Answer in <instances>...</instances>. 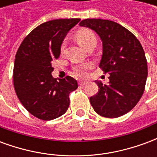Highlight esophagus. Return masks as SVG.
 Segmentation results:
<instances>
[{
	"mask_svg": "<svg viewBox=\"0 0 157 157\" xmlns=\"http://www.w3.org/2000/svg\"><path fill=\"white\" fill-rule=\"evenodd\" d=\"M86 83H87V82H86V81H80V82H79V85L84 86L86 85Z\"/></svg>",
	"mask_w": 157,
	"mask_h": 157,
	"instance_id": "34e87169",
	"label": "esophagus"
}]
</instances>
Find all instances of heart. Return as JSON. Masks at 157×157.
Listing matches in <instances>:
<instances>
[{"label":"heart","mask_w":157,"mask_h":157,"mask_svg":"<svg viewBox=\"0 0 157 157\" xmlns=\"http://www.w3.org/2000/svg\"><path fill=\"white\" fill-rule=\"evenodd\" d=\"M94 39H96V36L94 34V33L91 31V30H89V29H82L77 33V40L80 43V44L83 46V47H85V48L87 46V44L90 42L94 40ZM65 42H64L61 46L62 51L65 49ZM92 67V63L86 62V63H80V64L75 65L73 67V70H74L75 75L81 76V77H84V76L87 75V72Z\"/></svg>","instance_id":"heart-1"}]
</instances>
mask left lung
Listing matches in <instances>:
<instances>
[{
  "label": "left lung",
  "mask_w": 157,
  "mask_h": 157,
  "mask_svg": "<svg viewBox=\"0 0 157 157\" xmlns=\"http://www.w3.org/2000/svg\"><path fill=\"white\" fill-rule=\"evenodd\" d=\"M80 26L94 30L102 41L99 67L109 73V82L98 86V92L90 98L98 114L114 118L135 107L144 93L148 75L147 60L140 43L130 31L117 22L103 19H85Z\"/></svg>",
  "instance_id": "1"
}]
</instances>
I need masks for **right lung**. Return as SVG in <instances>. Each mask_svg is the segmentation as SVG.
<instances>
[{
    "label": "right lung",
    "mask_w": 157,
    "mask_h": 157,
    "mask_svg": "<svg viewBox=\"0 0 157 157\" xmlns=\"http://www.w3.org/2000/svg\"><path fill=\"white\" fill-rule=\"evenodd\" d=\"M80 18L44 22L23 39L16 54L14 88L23 107L42 120L63 115L70 105V93L78 87L71 76L53 78L51 61L60 55L62 42Z\"/></svg>",
    "instance_id": "obj_1"
}]
</instances>
